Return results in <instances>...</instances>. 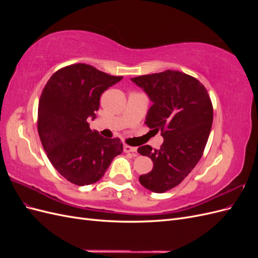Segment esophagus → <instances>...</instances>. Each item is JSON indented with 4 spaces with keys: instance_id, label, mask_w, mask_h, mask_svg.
<instances>
[{
    "instance_id": "esophagus-1",
    "label": "esophagus",
    "mask_w": 258,
    "mask_h": 258,
    "mask_svg": "<svg viewBox=\"0 0 258 258\" xmlns=\"http://www.w3.org/2000/svg\"><path fill=\"white\" fill-rule=\"evenodd\" d=\"M123 152L124 153H132L134 155L137 154V147L129 146V145H123Z\"/></svg>"
}]
</instances>
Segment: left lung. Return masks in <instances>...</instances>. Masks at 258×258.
<instances>
[{"label":"left lung","instance_id":"1","mask_svg":"<svg viewBox=\"0 0 258 258\" xmlns=\"http://www.w3.org/2000/svg\"><path fill=\"white\" fill-rule=\"evenodd\" d=\"M131 82L152 101L145 124L160 130L163 143L138 153L153 161V169L139 181L153 192H165L181 183L200 160L213 122V107L205 86L192 76L168 71L138 76Z\"/></svg>","mask_w":258,"mask_h":258}]
</instances>
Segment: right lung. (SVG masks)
I'll return each instance as SVG.
<instances>
[{"mask_svg": "<svg viewBox=\"0 0 258 258\" xmlns=\"http://www.w3.org/2000/svg\"><path fill=\"white\" fill-rule=\"evenodd\" d=\"M121 80L77 63L52 74L43 89L37 121L41 142L54 169L75 185L98 182L122 152L118 138H103L88 123L97 117L103 91Z\"/></svg>", "mask_w": 258, "mask_h": 258, "instance_id": "1", "label": "right lung"}]
</instances>
